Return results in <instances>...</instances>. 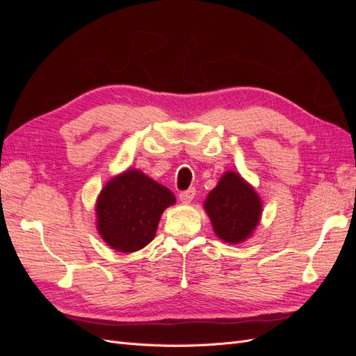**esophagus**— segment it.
<instances>
[{"label": "esophagus", "mask_w": 356, "mask_h": 356, "mask_svg": "<svg viewBox=\"0 0 356 356\" xmlns=\"http://www.w3.org/2000/svg\"><path fill=\"white\" fill-rule=\"evenodd\" d=\"M179 200L184 202V203H188L193 200V197L196 196V190L195 188H188V190H184V191H179Z\"/></svg>", "instance_id": "esophagus-1"}]
</instances>
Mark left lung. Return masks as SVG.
<instances>
[{"label": "left lung", "mask_w": 356, "mask_h": 356, "mask_svg": "<svg viewBox=\"0 0 356 356\" xmlns=\"http://www.w3.org/2000/svg\"><path fill=\"white\" fill-rule=\"evenodd\" d=\"M213 232L229 243L250 238L261 217V202L255 190L236 172H225L204 202Z\"/></svg>", "instance_id": "8db88e82"}]
</instances>
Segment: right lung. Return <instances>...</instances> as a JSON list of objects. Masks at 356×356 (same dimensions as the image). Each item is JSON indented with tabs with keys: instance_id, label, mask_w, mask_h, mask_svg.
<instances>
[{
	"instance_id": "1",
	"label": "right lung",
	"mask_w": 356,
	"mask_h": 356,
	"mask_svg": "<svg viewBox=\"0 0 356 356\" xmlns=\"http://www.w3.org/2000/svg\"><path fill=\"white\" fill-rule=\"evenodd\" d=\"M174 203L169 188L143 172L127 170L101 191L96 202L98 232L117 251H138L154 239L161 213Z\"/></svg>"
}]
</instances>
